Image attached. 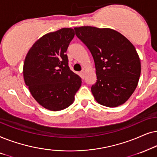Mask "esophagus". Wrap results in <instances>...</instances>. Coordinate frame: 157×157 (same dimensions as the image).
<instances>
[{
  "mask_svg": "<svg viewBox=\"0 0 157 157\" xmlns=\"http://www.w3.org/2000/svg\"><path fill=\"white\" fill-rule=\"evenodd\" d=\"M80 77H82V78H83L84 77V75H85V71H81V72H80Z\"/></svg>",
  "mask_w": 157,
  "mask_h": 157,
  "instance_id": "obj_1",
  "label": "esophagus"
}]
</instances>
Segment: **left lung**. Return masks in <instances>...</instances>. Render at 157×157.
<instances>
[{
	"label": "left lung",
	"mask_w": 157,
	"mask_h": 157,
	"mask_svg": "<svg viewBox=\"0 0 157 157\" xmlns=\"http://www.w3.org/2000/svg\"><path fill=\"white\" fill-rule=\"evenodd\" d=\"M74 29L95 62L97 80L91 91L96 101L110 108L124 104L134 92L141 75V62L134 46L110 29Z\"/></svg>",
	"instance_id": "8db88e82"
}]
</instances>
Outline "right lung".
<instances>
[{"instance_id": "right-lung-1", "label": "right lung", "mask_w": 157, "mask_h": 157, "mask_svg": "<svg viewBox=\"0 0 157 157\" xmlns=\"http://www.w3.org/2000/svg\"><path fill=\"white\" fill-rule=\"evenodd\" d=\"M74 29L63 28L33 44L24 64V81L31 95L48 110L58 111L73 103L82 80L70 70L66 54Z\"/></svg>"}]
</instances>
